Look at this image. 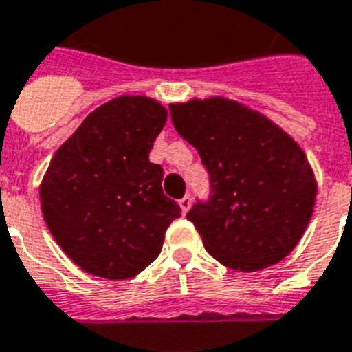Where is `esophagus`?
Segmentation results:
<instances>
[{"label":"esophagus","mask_w":352,"mask_h":352,"mask_svg":"<svg viewBox=\"0 0 352 352\" xmlns=\"http://www.w3.org/2000/svg\"><path fill=\"white\" fill-rule=\"evenodd\" d=\"M179 205H181V209H183V212L186 214V212H188V209H190V205H192V197H190V196L181 197V199H179Z\"/></svg>","instance_id":"esophagus-1"}]
</instances>
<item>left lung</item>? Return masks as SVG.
<instances>
[{"label": "left lung", "mask_w": 352, "mask_h": 352, "mask_svg": "<svg viewBox=\"0 0 352 352\" xmlns=\"http://www.w3.org/2000/svg\"><path fill=\"white\" fill-rule=\"evenodd\" d=\"M169 111L209 173V196L186 214L205 250L241 272L282 261L308 228L317 196L314 171L295 140L226 98L171 104Z\"/></svg>", "instance_id": "1"}]
</instances>
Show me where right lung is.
<instances>
[{
  "label": "right lung",
  "mask_w": 352,
  "mask_h": 352,
  "mask_svg": "<svg viewBox=\"0 0 352 352\" xmlns=\"http://www.w3.org/2000/svg\"><path fill=\"white\" fill-rule=\"evenodd\" d=\"M168 111L147 96H119L85 117L57 149L41 184L44 222L80 269L126 280L155 261L181 207L149 162Z\"/></svg>",
  "instance_id": "1"
}]
</instances>
